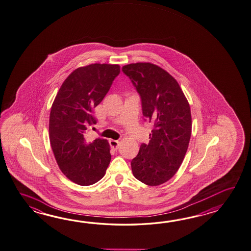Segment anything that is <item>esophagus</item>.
<instances>
[{"label": "esophagus", "instance_id": "1", "mask_svg": "<svg viewBox=\"0 0 251 251\" xmlns=\"http://www.w3.org/2000/svg\"><path fill=\"white\" fill-rule=\"evenodd\" d=\"M110 145L112 147L113 150H118L120 147V141L119 140H114V139H111L110 140Z\"/></svg>", "mask_w": 251, "mask_h": 251}]
</instances>
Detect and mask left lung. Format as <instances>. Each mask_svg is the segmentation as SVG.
<instances>
[{
  "label": "left lung",
  "instance_id": "1",
  "mask_svg": "<svg viewBox=\"0 0 251 251\" xmlns=\"http://www.w3.org/2000/svg\"><path fill=\"white\" fill-rule=\"evenodd\" d=\"M138 91L146 121L154 124L149 144H141L131 161L132 173L143 184L156 186L172 178L184 160L192 132L189 103L177 81L151 63L123 67Z\"/></svg>",
  "mask_w": 251,
  "mask_h": 251
}]
</instances>
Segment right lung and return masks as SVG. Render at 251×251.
Returning a JSON list of instances; mask_svg holds the SVG:
<instances>
[{
	"label": "right lung",
	"mask_w": 251,
	"mask_h": 251,
	"mask_svg": "<svg viewBox=\"0 0 251 251\" xmlns=\"http://www.w3.org/2000/svg\"><path fill=\"white\" fill-rule=\"evenodd\" d=\"M119 65L92 64L78 67L62 84L51 107V149L62 173L79 185H91L105 175L111 161L106 139L87 142L84 133L96 123L98 105L120 74Z\"/></svg>",
	"instance_id": "right-lung-1"
}]
</instances>
